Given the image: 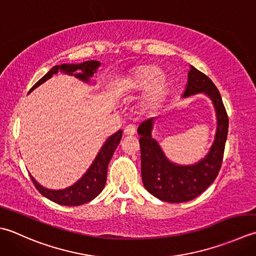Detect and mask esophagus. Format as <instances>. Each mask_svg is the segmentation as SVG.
<instances>
[{"label": "esophagus", "mask_w": 256, "mask_h": 256, "mask_svg": "<svg viewBox=\"0 0 256 256\" xmlns=\"http://www.w3.org/2000/svg\"><path fill=\"white\" fill-rule=\"evenodd\" d=\"M124 134L126 136H134L136 134V126H134V124H128L124 129Z\"/></svg>", "instance_id": "34e87169"}]
</instances>
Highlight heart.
<instances>
[{"label": "heart", "instance_id": "obj_1", "mask_svg": "<svg viewBox=\"0 0 256 256\" xmlns=\"http://www.w3.org/2000/svg\"><path fill=\"white\" fill-rule=\"evenodd\" d=\"M162 72L154 65H140L130 70L119 78L114 84V92L119 96H130L134 94H146L144 104L147 108H156L166 90V82L161 80Z\"/></svg>", "mask_w": 256, "mask_h": 256}]
</instances>
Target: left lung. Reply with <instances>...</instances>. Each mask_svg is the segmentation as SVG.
<instances>
[{
    "instance_id": "obj_1",
    "label": "left lung",
    "mask_w": 256,
    "mask_h": 256,
    "mask_svg": "<svg viewBox=\"0 0 256 256\" xmlns=\"http://www.w3.org/2000/svg\"><path fill=\"white\" fill-rule=\"evenodd\" d=\"M200 92L206 94L214 106L216 132L208 152L198 162L176 164L166 158L157 140L151 136L156 118L147 119L138 127L144 186L149 194L161 201L181 203L194 200L216 180L221 169L228 129L226 110L220 92L210 78L190 66L188 84L182 97Z\"/></svg>"
}]
</instances>
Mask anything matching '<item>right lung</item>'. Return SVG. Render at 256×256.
Masks as SVG:
<instances>
[{
    "mask_svg": "<svg viewBox=\"0 0 256 256\" xmlns=\"http://www.w3.org/2000/svg\"><path fill=\"white\" fill-rule=\"evenodd\" d=\"M100 62L98 60H87L80 64H62L52 67L48 74H45L36 84L30 88V92H33L36 87L43 84L50 78L57 74L58 72H65L72 76H75L78 80L85 82H90V78L97 72ZM28 92V94H30ZM122 137V130H118L109 137L105 144H102V149L99 150L95 160L92 161V166L88 168L86 174L78 180L76 184L65 188L62 190H50L40 186L32 176L30 174L36 189L38 190L42 196L48 198V200L53 201L57 204L76 206L92 201V199L100 194L107 180V169L109 161L116 150L117 146L120 142Z\"/></svg>",
    "mask_w": 256,
    "mask_h": 256,
    "instance_id": "add662e5",
    "label": "right lung"
}]
</instances>
